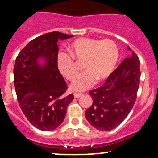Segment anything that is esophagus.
<instances>
[{
	"mask_svg": "<svg viewBox=\"0 0 158 158\" xmlns=\"http://www.w3.org/2000/svg\"><path fill=\"white\" fill-rule=\"evenodd\" d=\"M83 95V94L82 93V92H74V97L75 98H79L80 96H82V95Z\"/></svg>",
	"mask_w": 158,
	"mask_h": 158,
	"instance_id": "34e87169",
	"label": "esophagus"
}]
</instances>
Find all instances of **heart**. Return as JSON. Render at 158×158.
<instances>
[{
  "label": "heart",
  "mask_w": 158,
  "mask_h": 158,
  "mask_svg": "<svg viewBox=\"0 0 158 158\" xmlns=\"http://www.w3.org/2000/svg\"><path fill=\"white\" fill-rule=\"evenodd\" d=\"M68 51L69 55L61 52L57 56V66L62 74L68 80H73L77 71L76 61H83L86 69L72 83L73 90H85L95 83V79L102 81L107 79L118 60L117 44L110 40L81 37L69 44Z\"/></svg>",
  "instance_id": "b5f03b06"
}]
</instances>
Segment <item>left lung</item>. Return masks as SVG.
<instances>
[{
    "instance_id": "1",
    "label": "left lung",
    "mask_w": 158,
    "mask_h": 158,
    "mask_svg": "<svg viewBox=\"0 0 158 158\" xmlns=\"http://www.w3.org/2000/svg\"><path fill=\"white\" fill-rule=\"evenodd\" d=\"M131 52L108 77L103 85L90 91L93 99L85 111V118L99 131L112 130L118 126L131 111L140 84V60Z\"/></svg>"
}]
</instances>
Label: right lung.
Listing matches in <instances>:
<instances>
[{
    "label": "right lung",
    "mask_w": 158,
    "mask_h": 158,
    "mask_svg": "<svg viewBox=\"0 0 158 158\" xmlns=\"http://www.w3.org/2000/svg\"><path fill=\"white\" fill-rule=\"evenodd\" d=\"M72 35L54 31L30 41L19 52L14 68V83L17 101L28 121L44 131L54 130L63 122L73 94L66 95L68 87L56 63L59 40ZM40 56L46 64L39 66Z\"/></svg>",
    "instance_id": "obj_1"
}]
</instances>
